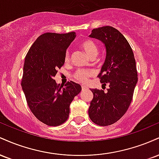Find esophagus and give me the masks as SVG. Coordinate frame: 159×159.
I'll list each match as a JSON object with an SVG mask.
<instances>
[{"label":"esophagus","mask_w":159,"mask_h":159,"mask_svg":"<svg viewBox=\"0 0 159 159\" xmlns=\"http://www.w3.org/2000/svg\"><path fill=\"white\" fill-rule=\"evenodd\" d=\"M81 89H82V90H87V86H84V85H82V86H81Z\"/></svg>","instance_id":"obj_1"}]
</instances>
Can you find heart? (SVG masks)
I'll list each match as a JSON object with an SVG mask.
<instances>
[{"instance_id": "1", "label": "heart", "mask_w": 159, "mask_h": 159, "mask_svg": "<svg viewBox=\"0 0 159 159\" xmlns=\"http://www.w3.org/2000/svg\"><path fill=\"white\" fill-rule=\"evenodd\" d=\"M81 48L84 51V52L87 54V55L89 57H96L98 53V48L96 44L92 41V40L87 39L84 40L81 43ZM69 60V53H66V61ZM93 72L92 71H87L84 70V69H79L74 75L75 78L78 80L79 81L82 82V83H86L88 80V78L93 75Z\"/></svg>"}]
</instances>
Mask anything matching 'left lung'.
<instances>
[{
    "label": "left lung",
    "instance_id": "8db88e82",
    "mask_svg": "<svg viewBox=\"0 0 159 159\" xmlns=\"http://www.w3.org/2000/svg\"><path fill=\"white\" fill-rule=\"evenodd\" d=\"M89 37L105 45V61L98 76L109 87L107 91L91 90L93 98L88 114L94 123L106 126L118 121L130 105L138 83L135 59L126 39L113 27L93 29Z\"/></svg>",
    "mask_w": 159,
    "mask_h": 159
}]
</instances>
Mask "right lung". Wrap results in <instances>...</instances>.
<instances>
[{"label": "right lung", "instance_id": "obj_1", "mask_svg": "<svg viewBox=\"0 0 159 159\" xmlns=\"http://www.w3.org/2000/svg\"><path fill=\"white\" fill-rule=\"evenodd\" d=\"M75 37V32L42 34L25 59L21 87L27 105L39 121L50 126L66 121L70 104L81 90V85L73 81L61 87L54 79L57 69L64 65L66 52Z\"/></svg>", "mask_w": 159, "mask_h": 159}]
</instances>
